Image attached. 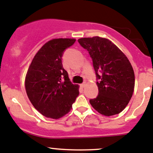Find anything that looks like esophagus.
Returning a JSON list of instances; mask_svg holds the SVG:
<instances>
[{"mask_svg": "<svg viewBox=\"0 0 153 153\" xmlns=\"http://www.w3.org/2000/svg\"><path fill=\"white\" fill-rule=\"evenodd\" d=\"M86 86H87V83H86V82L83 83V84H81V88H84V87H85Z\"/></svg>", "mask_w": 153, "mask_h": 153, "instance_id": "34e87169", "label": "esophagus"}]
</instances>
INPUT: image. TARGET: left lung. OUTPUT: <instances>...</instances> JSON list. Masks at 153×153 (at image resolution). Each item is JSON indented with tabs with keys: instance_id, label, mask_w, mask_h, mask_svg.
I'll return each instance as SVG.
<instances>
[{
	"instance_id": "1",
	"label": "left lung",
	"mask_w": 153,
	"mask_h": 153,
	"mask_svg": "<svg viewBox=\"0 0 153 153\" xmlns=\"http://www.w3.org/2000/svg\"><path fill=\"white\" fill-rule=\"evenodd\" d=\"M78 42L89 51L99 81V95L90 103L104 116L122 112L134 89V72L123 52L111 40L99 36L81 38Z\"/></svg>"
}]
</instances>
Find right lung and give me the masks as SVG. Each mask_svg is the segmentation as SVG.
<instances>
[{
    "mask_svg": "<svg viewBox=\"0 0 153 153\" xmlns=\"http://www.w3.org/2000/svg\"><path fill=\"white\" fill-rule=\"evenodd\" d=\"M75 40L59 38L47 42L37 51L27 72V95L34 108L48 118L65 116L79 95V86L72 84L61 60L63 51Z\"/></svg>",
    "mask_w": 153,
    "mask_h": 153,
    "instance_id": "obj_1",
    "label": "right lung"
}]
</instances>
